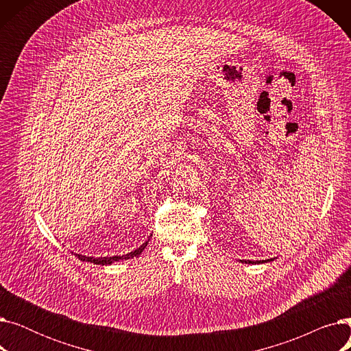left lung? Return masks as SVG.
Segmentation results:
<instances>
[{
    "label": "left lung",
    "instance_id": "left-lung-1",
    "mask_svg": "<svg viewBox=\"0 0 351 351\" xmlns=\"http://www.w3.org/2000/svg\"><path fill=\"white\" fill-rule=\"evenodd\" d=\"M262 262H263V261H262ZM246 263H261V262H259V261H256V262H252V261H247V262H246Z\"/></svg>",
    "mask_w": 351,
    "mask_h": 351
}]
</instances>
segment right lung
<instances>
[{
	"label": "right lung",
	"instance_id": "add662e5",
	"mask_svg": "<svg viewBox=\"0 0 351 351\" xmlns=\"http://www.w3.org/2000/svg\"><path fill=\"white\" fill-rule=\"evenodd\" d=\"M147 242L143 243L141 247H138L136 250L128 253V254H123V256H112V257H89V256H82V254H77L80 259L82 262H90V263H95V265H112L114 262H119V261H126V259H132V257H136L139 256L143 249L146 247Z\"/></svg>",
	"mask_w": 351,
	"mask_h": 351
}]
</instances>
